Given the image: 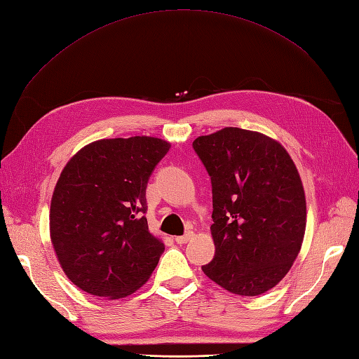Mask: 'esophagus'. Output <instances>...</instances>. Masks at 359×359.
Returning <instances> with one entry per match:
<instances>
[{
	"mask_svg": "<svg viewBox=\"0 0 359 359\" xmlns=\"http://www.w3.org/2000/svg\"><path fill=\"white\" fill-rule=\"evenodd\" d=\"M194 236V233L193 232H187V233H184V235H181V236H177L175 238V241H177V244H186V243H189L191 238Z\"/></svg>",
	"mask_w": 359,
	"mask_h": 359,
	"instance_id": "obj_1",
	"label": "esophagus"
}]
</instances>
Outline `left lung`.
<instances>
[{
  "instance_id": "1",
  "label": "left lung",
  "mask_w": 359,
  "mask_h": 359,
  "mask_svg": "<svg viewBox=\"0 0 359 359\" xmlns=\"http://www.w3.org/2000/svg\"><path fill=\"white\" fill-rule=\"evenodd\" d=\"M211 177L215 255L202 271L243 297L273 289L297 259L306 232V196L287 151L238 127L194 139Z\"/></svg>"
}]
</instances>
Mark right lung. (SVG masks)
<instances>
[{
  "label": "right lung",
  "instance_id": "right-lung-1",
  "mask_svg": "<svg viewBox=\"0 0 359 359\" xmlns=\"http://www.w3.org/2000/svg\"><path fill=\"white\" fill-rule=\"evenodd\" d=\"M166 140L102 139L62 169L50 202V240L72 283L90 295H132L153 274L165 244L148 231L147 186Z\"/></svg>",
  "mask_w": 359,
  "mask_h": 359
}]
</instances>
